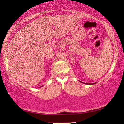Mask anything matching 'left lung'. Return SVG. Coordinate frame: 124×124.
Segmentation results:
<instances>
[{
    "label": "left lung",
    "instance_id": "1",
    "mask_svg": "<svg viewBox=\"0 0 124 124\" xmlns=\"http://www.w3.org/2000/svg\"><path fill=\"white\" fill-rule=\"evenodd\" d=\"M82 83H84V82H82ZM84 84H85V83H84ZM93 84H94V83H93V84H90V85H93Z\"/></svg>",
    "mask_w": 124,
    "mask_h": 124
}]
</instances>
